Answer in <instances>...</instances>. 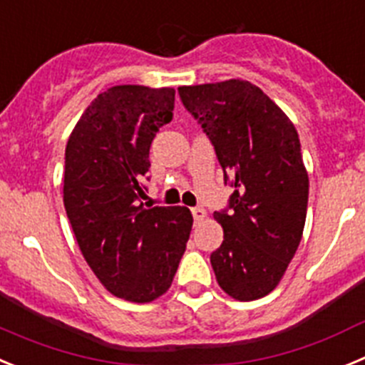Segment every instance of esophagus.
Returning a JSON list of instances; mask_svg holds the SVG:
<instances>
[{
  "label": "esophagus",
  "instance_id": "esophagus-1",
  "mask_svg": "<svg viewBox=\"0 0 365 365\" xmlns=\"http://www.w3.org/2000/svg\"><path fill=\"white\" fill-rule=\"evenodd\" d=\"M190 212H192V218H195L196 222H202V220L207 216L205 209H202V207H195V209H192Z\"/></svg>",
  "mask_w": 365,
  "mask_h": 365
}]
</instances>
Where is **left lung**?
Instances as JSON below:
<instances>
[{"mask_svg": "<svg viewBox=\"0 0 365 365\" xmlns=\"http://www.w3.org/2000/svg\"><path fill=\"white\" fill-rule=\"evenodd\" d=\"M178 94L235 187L227 209L215 212L223 227L211 255L216 282L240 302L265 297L293 260L305 225L309 178L297 129L245 80L180 87Z\"/></svg>", "mask_w": 365, "mask_h": 365, "instance_id": "1", "label": "left lung"}]
</instances>
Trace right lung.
Instances as JSON below:
<instances>
[{"instance_id": "add662e5", "label": "right lung", "mask_w": 365, "mask_h": 365, "mask_svg": "<svg viewBox=\"0 0 365 365\" xmlns=\"http://www.w3.org/2000/svg\"><path fill=\"white\" fill-rule=\"evenodd\" d=\"M175 88L116 85L81 114L65 149L63 203L88 267L114 297L145 304L173 284L192 227L187 207L142 202L149 149Z\"/></svg>"}]
</instances>
